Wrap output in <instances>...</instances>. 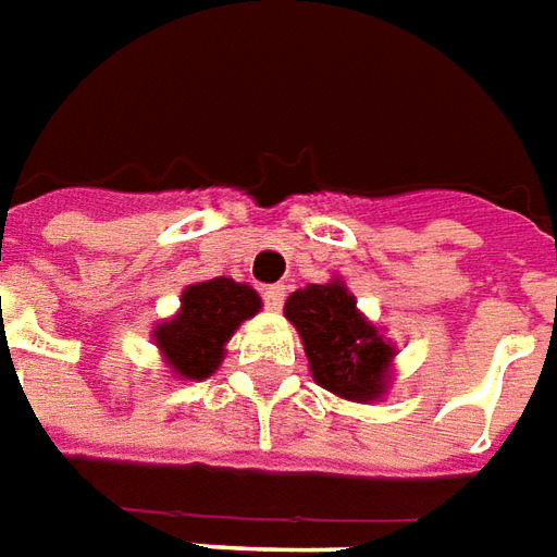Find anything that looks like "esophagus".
I'll return each mask as SVG.
<instances>
[{
	"label": "esophagus",
	"instance_id": "obj_1",
	"mask_svg": "<svg viewBox=\"0 0 557 557\" xmlns=\"http://www.w3.org/2000/svg\"><path fill=\"white\" fill-rule=\"evenodd\" d=\"M262 301H265L268 310H280L283 301H286V289H283V286H265V292H262Z\"/></svg>",
	"mask_w": 557,
	"mask_h": 557
}]
</instances>
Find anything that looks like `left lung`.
<instances>
[{
  "mask_svg": "<svg viewBox=\"0 0 557 557\" xmlns=\"http://www.w3.org/2000/svg\"><path fill=\"white\" fill-rule=\"evenodd\" d=\"M283 313L298 327L310 373L325 391L351 403L385 397L397 349L367 322L343 280L292 292Z\"/></svg>",
  "mask_w": 557,
  "mask_h": 557,
  "instance_id": "1",
  "label": "left lung"
}]
</instances>
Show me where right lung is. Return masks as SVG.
<instances>
[{"mask_svg": "<svg viewBox=\"0 0 557 557\" xmlns=\"http://www.w3.org/2000/svg\"><path fill=\"white\" fill-rule=\"evenodd\" d=\"M259 307L262 298L232 277L194 283L182 292V310L160 322L151 337L175 379L202 382L220 367L235 327L259 313Z\"/></svg>", "mask_w": 557, "mask_h": 557, "instance_id": "obj_1", "label": "right lung"}]
</instances>
